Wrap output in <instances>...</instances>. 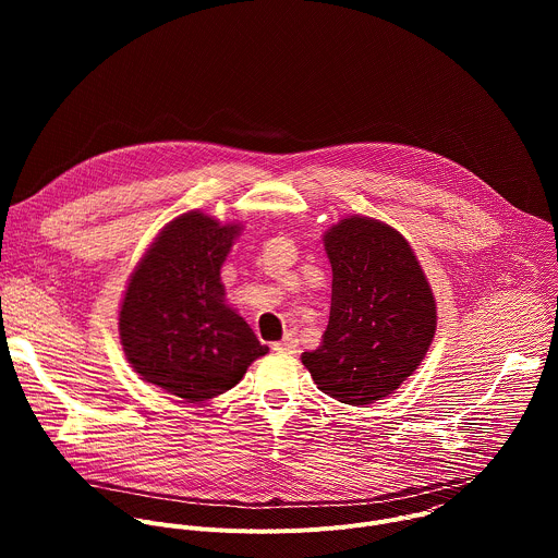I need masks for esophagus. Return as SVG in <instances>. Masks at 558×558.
Masks as SVG:
<instances>
[{"label":"esophagus","mask_w":558,"mask_h":558,"mask_svg":"<svg viewBox=\"0 0 558 558\" xmlns=\"http://www.w3.org/2000/svg\"><path fill=\"white\" fill-rule=\"evenodd\" d=\"M271 349H274L276 353H282V355H295L298 349H300V344H298V338H295L293 333H287L284 340H282V342H274Z\"/></svg>","instance_id":"esophagus-1"}]
</instances>
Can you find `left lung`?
<instances>
[{
	"mask_svg": "<svg viewBox=\"0 0 558 558\" xmlns=\"http://www.w3.org/2000/svg\"><path fill=\"white\" fill-rule=\"evenodd\" d=\"M325 250L333 269L329 325L302 364L333 400L373 404L422 364L437 304L407 238L379 220H340L325 233Z\"/></svg>",
	"mask_w": 558,
	"mask_h": 558,
	"instance_id": "obj_1",
	"label": "left lung"
}]
</instances>
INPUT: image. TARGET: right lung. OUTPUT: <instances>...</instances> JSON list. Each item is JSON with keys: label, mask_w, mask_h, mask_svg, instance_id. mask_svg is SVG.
<instances>
[{"label": "right lung", "mask_w": 558, "mask_h": 558, "mask_svg": "<svg viewBox=\"0 0 558 558\" xmlns=\"http://www.w3.org/2000/svg\"><path fill=\"white\" fill-rule=\"evenodd\" d=\"M241 225L203 211L174 218L156 235L119 311V336L141 379L185 402L233 388L269 349L225 302L220 267Z\"/></svg>", "instance_id": "right-lung-1"}]
</instances>
